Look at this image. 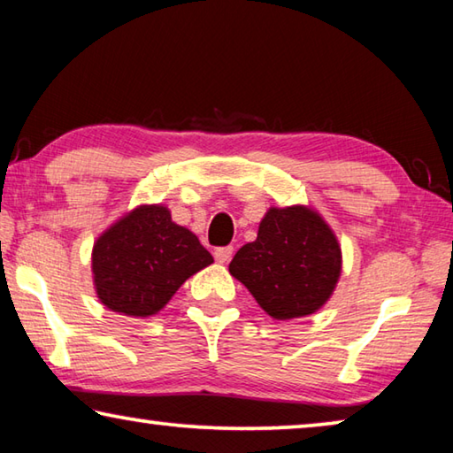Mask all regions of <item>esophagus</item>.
<instances>
[{
    "instance_id": "1",
    "label": "esophagus",
    "mask_w": 453,
    "mask_h": 453,
    "mask_svg": "<svg viewBox=\"0 0 453 453\" xmlns=\"http://www.w3.org/2000/svg\"><path fill=\"white\" fill-rule=\"evenodd\" d=\"M213 256H216L219 264H227L234 256V248H229V245H227V248H218L216 251H213Z\"/></svg>"
}]
</instances>
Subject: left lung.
<instances>
[{"label": "left lung", "mask_w": 453, "mask_h": 453, "mask_svg": "<svg viewBox=\"0 0 453 453\" xmlns=\"http://www.w3.org/2000/svg\"><path fill=\"white\" fill-rule=\"evenodd\" d=\"M229 273L273 319L305 318L324 308L342 275V248L311 205H272L256 242L237 250Z\"/></svg>", "instance_id": "1"}]
</instances>
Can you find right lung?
Segmentation results:
<instances>
[{
    "label": "right lung",
    "mask_w": 453,
    "mask_h": 453,
    "mask_svg": "<svg viewBox=\"0 0 453 453\" xmlns=\"http://www.w3.org/2000/svg\"><path fill=\"white\" fill-rule=\"evenodd\" d=\"M213 264L188 227L164 203H142L104 229L91 250L97 300L127 318L162 311L181 283Z\"/></svg>",
    "instance_id": "add662e5"
}]
</instances>
